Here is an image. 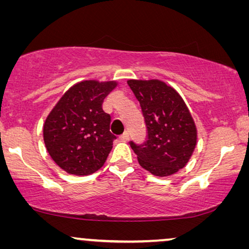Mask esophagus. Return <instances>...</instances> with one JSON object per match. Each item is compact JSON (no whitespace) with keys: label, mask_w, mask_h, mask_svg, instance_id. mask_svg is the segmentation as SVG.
<instances>
[{"label":"esophagus","mask_w":249,"mask_h":249,"mask_svg":"<svg viewBox=\"0 0 249 249\" xmlns=\"http://www.w3.org/2000/svg\"><path fill=\"white\" fill-rule=\"evenodd\" d=\"M120 141L121 142H128L129 141V134H128V132H124V135L120 136Z\"/></svg>","instance_id":"1"}]
</instances>
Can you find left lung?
I'll use <instances>...</instances> for the list:
<instances>
[{"label":"left lung","instance_id":"1","mask_svg":"<svg viewBox=\"0 0 249 249\" xmlns=\"http://www.w3.org/2000/svg\"><path fill=\"white\" fill-rule=\"evenodd\" d=\"M141 104L147 141L130 142L138 162L156 177L175 175L185 168L197 142L195 122L181 96L161 80H128Z\"/></svg>","mask_w":249,"mask_h":249}]
</instances>
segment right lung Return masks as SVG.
Here are the masks:
<instances>
[{
    "label": "right lung",
    "instance_id": "1",
    "mask_svg": "<svg viewBox=\"0 0 249 249\" xmlns=\"http://www.w3.org/2000/svg\"><path fill=\"white\" fill-rule=\"evenodd\" d=\"M117 81H80L69 88L47 115L44 142L54 162L74 176L100 170L110 154L115 136L110 114L102 108Z\"/></svg>",
    "mask_w": 249,
    "mask_h": 249
}]
</instances>
